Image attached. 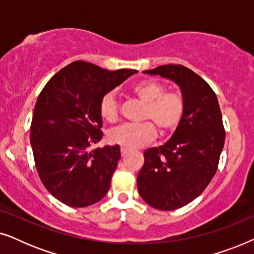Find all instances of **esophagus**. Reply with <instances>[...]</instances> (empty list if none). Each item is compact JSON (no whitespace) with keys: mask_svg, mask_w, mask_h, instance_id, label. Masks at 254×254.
<instances>
[{"mask_svg":"<svg viewBox=\"0 0 254 254\" xmlns=\"http://www.w3.org/2000/svg\"><path fill=\"white\" fill-rule=\"evenodd\" d=\"M120 151H121V155H123V156H126V155L128 154V152H129L130 150H129V149H127V148H124V147H121Z\"/></svg>","mask_w":254,"mask_h":254,"instance_id":"esophagus-1","label":"esophagus"}]
</instances>
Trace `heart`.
I'll use <instances>...</instances> for the list:
<instances>
[{
  "instance_id": "b5f03b06",
  "label": "heart",
  "mask_w": 254,
  "mask_h": 254,
  "mask_svg": "<svg viewBox=\"0 0 254 254\" xmlns=\"http://www.w3.org/2000/svg\"><path fill=\"white\" fill-rule=\"evenodd\" d=\"M162 83L154 79H144L134 84L130 92L144 104L143 119L151 121L136 125H123L109 133V140L124 148H140L152 141L156 128L161 134L171 133L182 120L185 103L180 93L168 91ZM99 113L106 123L114 124L119 119L118 103L112 95H106L99 105Z\"/></svg>"
}]
</instances>
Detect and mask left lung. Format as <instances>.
<instances>
[{
    "label": "left lung",
    "instance_id": "1",
    "mask_svg": "<svg viewBox=\"0 0 254 254\" xmlns=\"http://www.w3.org/2000/svg\"><path fill=\"white\" fill-rule=\"evenodd\" d=\"M179 86L185 103L182 120L169 141L143 152L137 190L149 206L175 210L196 199L217 171L225 131L217 97L209 84L182 64L143 71Z\"/></svg>",
    "mask_w": 254,
    "mask_h": 254
}]
</instances>
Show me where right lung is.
I'll return each mask as SVG.
<instances>
[{"label":"right lung","instance_id":"1","mask_svg":"<svg viewBox=\"0 0 254 254\" xmlns=\"http://www.w3.org/2000/svg\"><path fill=\"white\" fill-rule=\"evenodd\" d=\"M135 72L75 61L57 72L40 92L30 142L41 182L62 203L88 207L109 192L120 147H90L103 138L102 99Z\"/></svg>","mask_w":254,"mask_h":254}]
</instances>
